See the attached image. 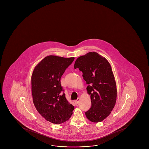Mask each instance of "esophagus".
Instances as JSON below:
<instances>
[{"instance_id":"esophagus-1","label":"esophagus","mask_w":149,"mask_h":149,"mask_svg":"<svg viewBox=\"0 0 149 149\" xmlns=\"http://www.w3.org/2000/svg\"><path fill=\"white\" fill-rule=\"evenodd\" d=\"M79 101H80V99L78 98L77 99H76V100H75V102L76 104H78V103H79Z\"/></svg>"}]
</instances>
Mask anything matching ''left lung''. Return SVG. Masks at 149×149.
<instances>
[{"label": "left lung", "mask_w": 149, "mask_h": 149, "mask_svg": "<svg viewBox=\"0 0 149 149\" xmlns=\"http://www.w3.org/2000/svg\"><path fill=\"white\" fill-rule=\"evenodd\" d=\"M74 68L82 72L88 86L91 107L86 112L91 122L98 123L104 120L114 107L117 89L114 76L109 62L95 52H90L76 59Z\"/></svg>", "instance_id": "left-lung-1"}]
</instances>
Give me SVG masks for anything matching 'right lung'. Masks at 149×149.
<instances>
[{"instance_id": "add662e5", "label": "right lung", "mask_w": 149, "mask_h": 149, "mask_svg": "<svg viewBox=\"0 0 149 149\" xmlns=\"http://www.w3.org/2000/svg\"><path fill=\"white\" fill-rule=\"evenodd\" d=\"M74 57L65 58L49 56L42 59L32 74V93L37 111L45 120L60 124L69 120L74 109L66 100L61 77L72 63Z\"/></svg>"}]
</instances>
